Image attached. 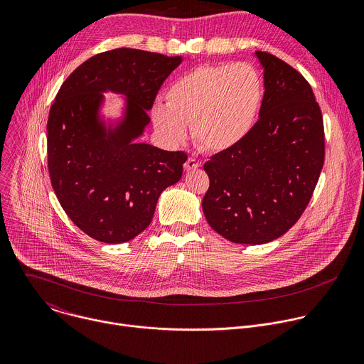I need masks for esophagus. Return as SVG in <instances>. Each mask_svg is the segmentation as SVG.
Listing matches in <instances>:
<instances>
[{
  "label": "esophagus",
  "mask_w": 364,
  "mask_h": 364,
  "mask_svg": "<svg viewBox=\"0 0 364 364\" xmlns=\"http://www.w3.org/2000/svg\"><path fill=\"white\" fill-rule=\"evenodd\" d=\"M201 164L196 160V159H188L187 161H186V164H184V168H186V171H191V170H196V168H198Z\"/></svg>",
  "instance_id": "esophagus-1"
}]
</instances>
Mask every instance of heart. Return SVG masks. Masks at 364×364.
I'll return each mask as SVG.
<instances>
[{
	"label": "heart",
	"instance_id": "heart-1",
	"mask_svg": "<svg viewBox=\"0 0 364 364\" xmlns=\"http://www.w3.org/2000/svg\"><path fill=\"white\" fill-rule=\"evenodd\" d=\"M264 100V80L249 63L198 66L166 90V105L152 108V122L177 142L193 124L197 144L223 152L242 142L256 124Z\"/></svg>",
	"mask_w": 364,
	"mask_h": 364
}]
</instances>
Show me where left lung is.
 Masks as SVG:
<instances>
[{
  "label": "left lung",
  "instance_id": "1",
  "mask_svg": "<svg viewBox=\"0 0 364 364\" xmlns=\"http://www.w3.org/2000/svg\"><path fill=\"white\" fill-rule=\"evenodd\" d=\"M264 100L249 135L204 164L210 186L201 207L220 236L262 245L304 213L324 164V125L313 89L288 63L255 51Z\"/></svg>",
  "mask_w": 364,
  "mask_h": 364
}]
</instances>
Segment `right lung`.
I'll return each instance as SVG.
<instances>
[{"label":"right lung","instance_id":"obj_1","mask_svg":"<svg viewBox=\"0 0 364 364\" xmlns=\"http://www.w3.org/2000/svg\"><path fill=\"white\" fill-rule=\"evenodd\" d=\"M181 56L115 48L82 63L62 85L47 121V163L70 220L103 243L145 230L161 193L183 176L187 155L139 142L148 111ZM124 96L122 117L105 119L103 92Z\"/></svg>","mask_w":364,"mask_h":364}]
</instances>
